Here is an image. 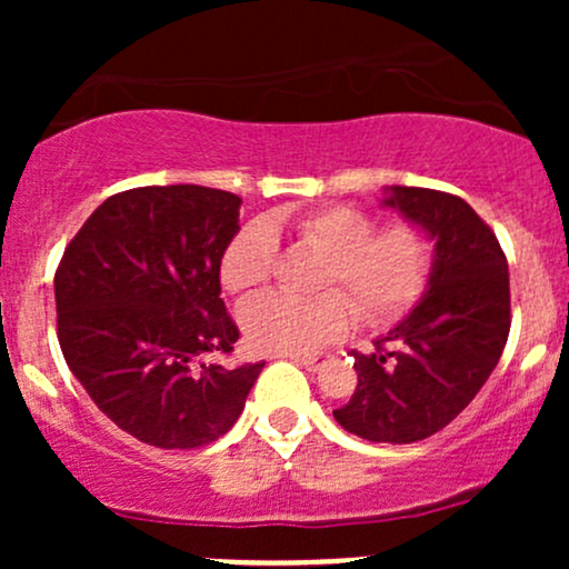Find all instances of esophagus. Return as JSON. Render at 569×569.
<instances>
[{
    "instance_id": "obj_1",
    "label": "esophagus",
    "mask_w": 569,
    "mask_h": 569,
    "mask_svg": "<svg viewBox=\"0 0 569 569\" xmlns=\"http://www.w3.org/2000/svg\"><path fill=\"white\" fill-rule=\"evenodd\" d=\"M291 358L299 363V367H305L307 371H318L326 361H329L331 356H326V352H310V356H291Z\"/></svg>"
}]
</instances>
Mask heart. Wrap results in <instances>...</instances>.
<instances>
[{"label":"heart","instance_id":"heart-1","mask_svg":"<svg viewBox=\"0 0 569 569\" xmlns=\"http://www.w3.org/2000/svg\"><path fill=\"white\" fill-rule=\"evenodd\" d=\"M280 221H248L221 253L219 278L230 293H248L270 278L278 259ZM297 238L326 257L318 289L345 286L363 321L388 323L415 302L426 286L433 243L420 227L390 224L375 232V219L350 206H329L293 221ZM352 321L345 293L312 299L262 293L240 307L238 323L248 348L257 352L316 350L342 337Z\"/></svg>","mask_w":569,"mask_h":569}]
</instances>
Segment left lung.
<instances>
[{
    "label": "left lung",
    "mask_w": 569,
    "mask_h": 569,
    "mask_svg": "<svg viewBox=\"0 0 569 569\" xmlns=\"http://www.w3.org/2000/svg\"><path fill=\"white\" fill-rule=\"evenodd\" d=\"M380 206L428 234L433 262L420 302L375 352H356L358 385L335 420L367 441L411 443L449 426L498 367L511 329L508 262L457 194L396 184L382 187Z\"/></svg>",
    "instance_id": "8db88e82"
}]
</instances>
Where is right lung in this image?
Here are the masks:
<instances>
[{
    "mask_svg": "<svg viewBox=\"0 0 569 569\" xmlns=\"http://www.w3.org/2000/svg\"><path fill=\"white\" fill-rule=\"evenodd\" d=\"M240 198L198 184L112 194L56 272L58 342L71 375L117 428L194 449L234 426L264 363H206L238 329L221 299V253Z\"/></svg>",
    "mask_w": 569,
    "mask_h": 569,
    "instance_id": "1",
    "label": "right lung"
}]
</instances>
